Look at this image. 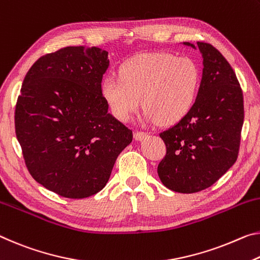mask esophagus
Wrapping results in <instances>:
<instances>
[{
	"label": "esophagus",
	"instance_id": "obj_1",
	"mask_svg": "<svg viewBox=\"0 0 260 260\" xmlns=\"http://www.w3.org/2000/svg\"><path fill=\"white\" fill-rule=\"evenodd\" d=\"M147 138V133L145 132H134V139L137 140V141H142V140H145Z\"/></svg>",
	"mask_w": 260,
	"mask_h": 260
}]
</instances>
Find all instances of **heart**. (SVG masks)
<instances>
[{"mask_svg":"<svg viewBox=\"0 0 260 260\" xmlns=\"http://www.w3.org/2000/svg\"><path fill=\"white\" fill-rule=\"evenodd\" d=\"M194 60L171 53H149L126 61L119 76L109 74L101 83L102 98L113 117L127 122L142 104L145 119L162 125L178 122L194 105L200 86Z\"/></svg>","mask_w":260,"mask_h":260,"instance_id":"1","label":"heart"}]
</instances>
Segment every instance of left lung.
<instances>
[{"instance_id":"1","label":"left lung","mask_w":260,"mask_h":260,"mask_svg":"<svg viewBox=\"0 0 260 260\" xmlns=\"http://www.w3.org/2000/svg\"><path fill=\"white\" fill-rule=\"evenodd\" d=\"M199 49L203 77L191 111L159 137L167 155L157 168L160 182L179 193H196L220 179L236 162L244 121L243 93L224 56L206 43Z\"/></svg>"}]
</instances>
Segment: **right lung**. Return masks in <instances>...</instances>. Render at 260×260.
I'll return each instance as SVG.
<instances>
[{
    "mask_svg": "<svg viewBox=\"0 0 260 260\" xmlns=\"http://www.w3.org/2000/svg\"><path fill=\"white\" fill-rule=\"evenodd\" d=\"M109 66L104 49L69 46L41 56L23 81L16 135L31 176L61 197L100 192L133 140L102 98Z\"/></svg>",
    "mask_w": 260,
    "mask_h": 260,
    "instance_id": "1",
    "label": "right lung"
}]
</instances>
